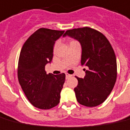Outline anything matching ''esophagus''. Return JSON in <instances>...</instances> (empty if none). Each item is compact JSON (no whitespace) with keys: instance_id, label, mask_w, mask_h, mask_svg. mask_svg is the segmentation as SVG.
<instances>
[{"instance_id":"34e87169","label":"esophagus","mask_w":130,"mask_h":130,"mask_svg":"<svg viewBox=\"0 0 130 130\" xmlns=\"http://www.w3.org/2000/svg\"><path fill=\"white\" fill-rule=\"evenodd\" d=\"M72 75L71 74H66V79L67 78H69L70 77H71Z\"/></svg>"}]
</instances>
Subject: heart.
<instances>
[{
	"instance_id": "1",
	"label": "heart",
	"mask_w": 130,
	"mask_h": 130,
	"mask_svg": "<svg viewBox=\"0 0 130 130\" xmlns=\"http://www.w3.org/2000/svg\"><path fill=\"white\" fill-rule=\"evenodd\" d=\"M75 42H76V41L75 40H72V39H71V40H70V41H69L70 45H71V44H72V43H75ZM58 42H56V43L54 44V51L56 50V47H57V46H58Z\"/></svg>"
}]
</instances>
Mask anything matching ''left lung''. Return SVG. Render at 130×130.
I'll use <instances>...</instances> for the list:
<instances>
[{
  "label": "left lung",
  "mask_w": 130,
  "mask_h": 130,
  "mask_svg": "<svg viewBox=\"0 0 130 130\" xmlns=\"http://www.w3.org/2000/svg\"><path fill=\"white\" fill-rule=\"evenodd\" d=\"M79 41L82 47L81 64L87 66L84 78L78 80L75 92L77 101L86 107L97 106L106 100L117 78L115 52L107 37L91 27L67 30L64 34Z\"/></svg>",
  "instance_id": "1"
}]
</instances>
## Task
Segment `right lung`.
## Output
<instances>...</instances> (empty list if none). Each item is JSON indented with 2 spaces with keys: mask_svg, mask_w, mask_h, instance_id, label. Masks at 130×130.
<instances>
[{
  "mask_svg": "<svg viewBox=\"0 0 130 130\" xmlns=\"http://www.w3.org/2000/svg\"><path fill=\"white\" fill-rule=\"evenodd\" d=\"M64 31L40 28L23 45L18 63L19 83L26 97L34 107L50 109L60 103L65 82L64 73H46L45 66L52 61L55 41Z\"/></svg>",
  "mask_w": 130,
  "mask_h": 130,
  "instance_id": "1",
  "label": "right lung"
}]
</instances>
